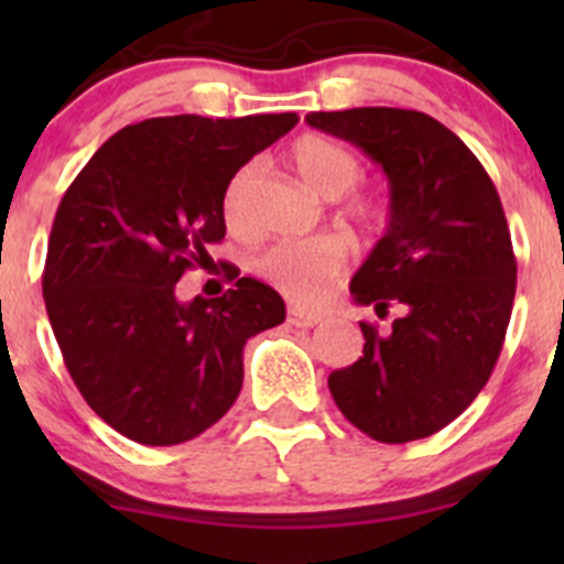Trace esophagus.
Returning a JSON list of instances; mask_svg holds the SVG:
<instances>
[{
    "mask_svg": "<svg viewBox=\"0 0 564 564\" xmlns=\"http://www.w3.org/2000/svg\"><path fill=\"white\" fill-rule=\"evenodd\" d=\"M324 314H318V311H303V308H289L286 314V322L292 324V327H316L318 322H322Z\"/></svg>",
    "mask_w": 564,
    "mask_h": 564,
    "instance_id": "1",
    "label": "esophagus"
}]
</instances>
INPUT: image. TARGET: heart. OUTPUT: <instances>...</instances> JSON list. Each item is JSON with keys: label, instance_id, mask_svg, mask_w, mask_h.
<instances>
[{"label": "heart", "instance_id": "b5f03b06", "mask_svg": "<svg viewBox=\"0 0 564 564\" xmlns=\"http://www.w3.org/2000/svg\"><path fill=\"white\" fill-rule=\"evenodd\" d=\"M292 163L305 185L314 187L318 196L340 198L355 191L362 180V166L346 147L322 135H303L292 147ZM259 174V163H246L229 180L224 193V218L229 229L246 231V202L248 191ZM349 218L357 224H377L379 207L366 196L351 198L346 207ZM349 259V242L338 235L305 237V240H283L259 256L256 270L264 281L289 300L311 303L318 300L344 272Z\"/></svg>", "mask_w": 564, "mask_h": 564}]
</instances>
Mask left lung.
Instances as JSON below:
<instances>
[{"instance_id": "left-lung-1", "label": "left lung", "mask_w": 564, "mask_h": 564, "mask_svg": "<svg viewBox=\"0 0 564 564\" xmlns=\"http://www.w3.org/2000/svg\"><path fill=\"white\" fill-rule=\"evenodd\" d=\"M311 128L360 147L390 182V224L351 278V297L390 333L360 322L362 357L329 373L335 403L377 442L445 429L486 388L516 297V256L491 176L434 117L409 108L314 111Z\"/></svg>"}]
</instances>
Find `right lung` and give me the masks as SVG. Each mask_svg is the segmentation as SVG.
<instances>
[{
  "instance_id": "add662e5",
  "label": "right lung",
  "mask_w": 564,
  "mask_h": 564,
  "mask_svg": "<svg viewBox=\"0 0 564 564\" xmlns=\"http://www.w3.org/2000/svg\"><path fill=\"white\" fill-rule=\"evenodd\" d=\"M300 117L196 113L128 124L62 196L43 297L84 401L128 440L169 447L218 423L242 390L246 340L286 318L281 294L237 278L224 297L176 281L226 237L229 180Z\"/></svg>"
}]
</instances>
